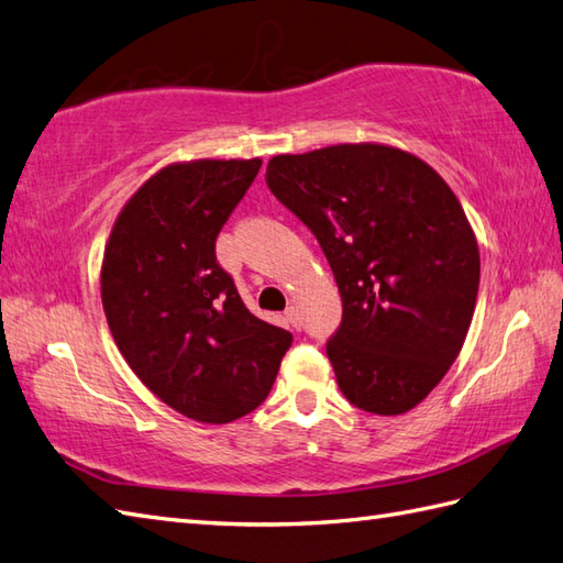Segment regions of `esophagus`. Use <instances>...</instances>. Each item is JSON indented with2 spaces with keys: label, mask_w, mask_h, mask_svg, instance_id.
I'll use <instances>...</instances> for the list:
<instances>
[{
  "label": "esophagus",
  "mask_w": 563,
  "mask_h": 563,
  "mask_svg": "<svg viewBox=\"0 0 563 563\" xmlns=\"http://www.w3.org/2000/svg\"><path fill=\"white\" fill-rule=\"evenodd\" d=\"M285 321L292 325V329H299V325H302V321H299V311H297V307L295 305H290L285 309Z\"/></svg>",
  "instance_id": "1"
}]
</instances>
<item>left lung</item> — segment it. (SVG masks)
Instances as JSON below:
<instances>
[{"instance_id": "obj_1", "label": "left lung", "mask_w": 563, "mask_h": 563, "mask_svg": "<svg viewBox=\"0 0 563 563\" xmlns=\"http://www.w3.org/2000/svg\"><path fill=\"white\" fill-rule=\"evenodd\" d=\"M268 189L305 222L343 299L325 343L343 396L402 415L459 357L473 321L479 250L461 201L434 167L386 143L276 155Z\"/></svg>"}]
</instances>
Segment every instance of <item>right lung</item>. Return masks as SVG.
<instances>
[{
  "label": "right lung",
  "mask_w": 563,
  "mask_h": 563,
  "mask_svg": "<svg viewBox=\"0 0 563 563\" xmlns=\"http://www.w3.org/2000/svg\"><path fill=\"white\" fill-rule=\"evenodd\" d=\"M261 161L173 163L117 216L100 268L102 309L141 384L189 420L256 410L292 333L244 307L218 266L216 238Z\"/></svg>",
  "instance_id": "right-lung-1"
}]
</instances>
